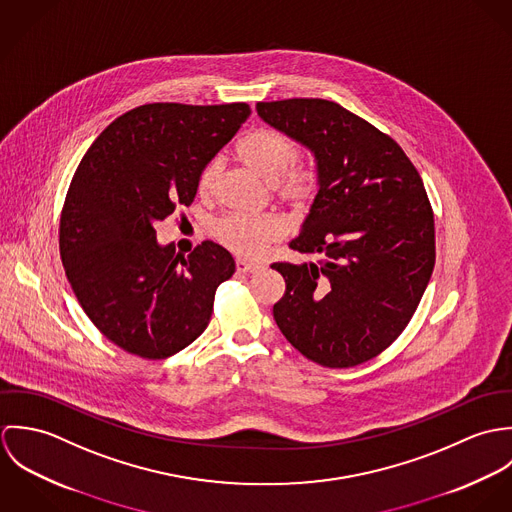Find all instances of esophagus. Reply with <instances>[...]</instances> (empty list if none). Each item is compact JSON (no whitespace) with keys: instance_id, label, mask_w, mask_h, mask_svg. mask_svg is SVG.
<instances>
[{"instance_id":"1","label":"esophagus","mask_w":512,"mask_h":512,"mask_svg":"<svg viewBox=\"0 0 512 512\" xmlns=\"http://www.w3.org/2000/svg\"><path fill=\"white\" fill-rule=\"evenodd\" d=\"M260 270V266L258 264H254V262H246V260H236V272H240V274H254V272H258Z\"/></svg>"}]
</instances>
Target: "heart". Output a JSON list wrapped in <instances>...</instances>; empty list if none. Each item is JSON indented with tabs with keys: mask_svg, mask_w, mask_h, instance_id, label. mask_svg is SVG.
I'll return each mask as SVG.
<instances>
[{
	"mask_svg": "<svg viewBox=\"0 0 512 512\" xmlns=\"http://www.w3.org/2000/svg\"><path fill=\"white\" fill-rule=\"evenodd\" d=\"M240 159L272 185L274 197L293 209H303L317 187V169L297 157V144L274 128H256L238 142ZM219 159L207 161L197 175L199 195H209L217 183ZM220 244L244 258H258L270 244L282 238L284 222L278 217L228 215L215 224Z\"/></svg>",
	"mask_w": 512,
	"mask_h": 512,
	"instance_id": "heart-1",
	"label": "heart"
}]
</instances>
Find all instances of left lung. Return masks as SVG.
<instances>
[{"instance_id": "obj_1", "label": "left lung", "mask_w": 512, "mask_h": 512, "mask_svg": "<svg viewBox=\"0 0 512 512\" xmlns=\"http://www.w3.org/2000/svg\"><path fill=\"white\" fill-rule=\"evenodd\" d=\"M258 116L309 147L319 191L290 248L317 260L272 264L286 280L274 319L309 361L349 368L410 323L436 264L422 177L390 136L331 100L258 102Z\"/></svg>"}]
</instances>
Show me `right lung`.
Instances as JSON below:
<instances>
[{
  "instance_id": "right-lung-1",
  "label": "right lung",
  "mask_w": 512,
  "mask_h": 512,
  "mask_svg": "<svg viewBox=\"0 0 512 512\" xmlns=\"http://www.w3.org/2000/svg\"><path fill=\"white\" fill-rule=\"evenodd\" d=\"M250 114L244 102L144 104L116 118L78 163L61 213V260L88 319L126 353L167 359L207 329L234 260L211 240L175 254L157 242L155 224L193 203L201 167Z\"/></svg>"
}]
</instances>
